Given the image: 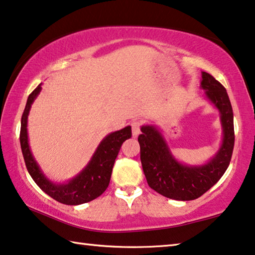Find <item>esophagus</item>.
Instances as JSON below:
<instances>
[{
  "mask_svg": "<svg viewBox=\"0 0 255 255\" xmlns=\"http://www.w3.org/2000/svg\"><path fill=\"white\" fill-rule=\"evenodd\" d=\"M131 126V130H132V136L137 137L139 134V130H140V123L138 120H134L132 123L130 124Z\"/></svg>",
  "mask_w": 255,
  "mask_h": 255,
  "instance_id": "esophagus-1",
  "label": "esophagus"
}]
</instances>
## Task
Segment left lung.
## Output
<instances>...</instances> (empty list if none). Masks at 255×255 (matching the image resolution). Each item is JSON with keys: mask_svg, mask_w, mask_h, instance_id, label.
I'll return each mask as SVG.
<instances>
[{"mask_svg": "<svg viewBox=\"0 0 255 255\" xmlns=\"http://www.w3.org/2000/svg\"><path fill=\"white\" fill-rule=\"evenodd\" d=\"M201 88L220 112L222 143L208 163L186 165L171 154L163 136L154 126H143L138 136L140 162L147 184L161 195L177 201H191L203 195L218 183L232 159L235 132L234 113L227 91L208 72H202Z\"/></svg>", "mask_w": 255, "mask_h": 255, "instance_id": "left-lung-1", "label": "left lung"}]
</instances>
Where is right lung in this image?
Here are the masks:
<instances>
[{
  "label": "right lung",
  "instance_id": "obj_1",
  "mask_svg": "<svg viewBox=\"0 0 255 255\" xmlns=\"http://www.w3.org/2000/svg\"><path fill=\"white\" fill-rule=\"evenodd\" d=\"M40 85L28 96L26 108L21 117V128H20V145L27 170L38 187L45 192L52 199L60 203L68 205H78L93 201L102 195L110 183L112 168L120 147L125 140L131 137V127L127 126L118 131L111 132L103 138L96 148L88 164L75 178L63 184H55L47 179L39 165L31 154L29 143H28L27 120L30 107L39 94Z\"/></svg>",
  "mask_w": 255,
  "mask_h": 255
}]
</instances>
